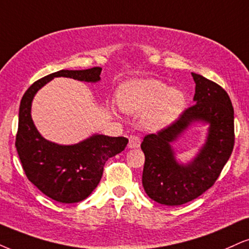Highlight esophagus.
Instances as JSON below:
<instances>
[{
	"label": "esophagus",
	"instance_id": "esophagus-1",
	"mask_svg": "<svg viewBox=\"0 0 249 249\" xmlns=\"http://www.w3.org/2000/svg\"><path fill=\"white\" fill-rule=\"evenodd\" d=\"M140 145H141V137L139 135H131L129 137L128 146H129L130 149H136V148H140Z\"/></svg>",
	"mask_w": 249,
	"mask_h": 249
}]
</instances>
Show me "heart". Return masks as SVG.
Listing matches in <instances>:
<instances>
[{
  "label": "heart",
  "mask_w": 249,
  "mask_h": 249,
  "mask_svg": "<svg viewBox=\"0 0 249 249\" xmlns=\"http://www.w3.org/2000/svg\"><path fill=\"white\" fill-rule=\"evenodd\" d=\"M119 103L127 112L149 110L144 124L150 129H160L179 118L185 108L186 98L179 89H168L157 79H136L122 85Z\"/></svg>",
  "instance_id": "obj_1"
}]
</instances>
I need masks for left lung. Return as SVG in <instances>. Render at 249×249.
<instances>
[{
	"label": "left lung",
	"mask_w": 249,
	"mask_h": 249,
	"mask_svg": "<svg viewBox=\"0 0 249 249\" xmlns=\"http://www.w3.org/2000/svg\"><path fill=\"white\" fill-rule=\"evenodd\" d=\"M195 104L173 124L144 137L142 183L150 198L165 205H181L207 192L218 179L234 146V110L228 92L210 79L192 72ZM211 124L207 142L194 161L178 164L170 142L192 122Z\"/></svg>",
	"instance_id": "1"
}]
</instances>
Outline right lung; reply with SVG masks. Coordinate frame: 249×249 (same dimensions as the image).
<instances>
[{
  "label": "right lung",
  "mask_w": 249,
  "mask_h": 249,
  "mask_svg": "<svg viewBox=\"0 0 249 249\" xmlns=\"http://www.w3.org/2000/svg\"><path fill=\"white\" fill-rule=\"evenodd\" d=\"M100 67L87 70H60L38 79L27 89L19 106L16 145L27 179L46 196L61 203H76L93 192L110 157L124 151L125 137L94 135L73 145H59L45 140L31 118V104L40 88L54 77L98 82Z\"/></svg>",
  "instance_id": "1"
}]
</instances>
